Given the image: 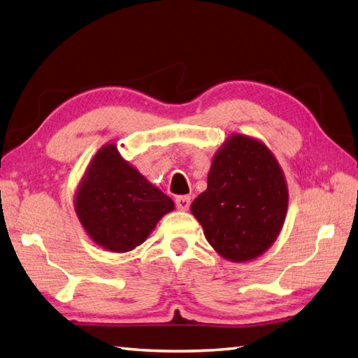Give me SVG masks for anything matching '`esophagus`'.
Wrapping results in <instances>:
<instances>
[{
  "instance_id": "34e87169",
  "label": "esophagus",
  "mask_w": 358,
  "mask_h": 358,
  "mask_svg": "<svg viewBox=\"0 0 358 358\" xmlns=\"http://www.w3.org/2000/svg\"><path fill=\"white\" fill-rule=\"evenodd\" d=\"M175 204L180 210H187L189 206H191V196L189 195H178L175 196Z\"/></svg>"
}]
</instances>
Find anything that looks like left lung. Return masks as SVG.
I'll return each mask as SVG.
<instances>
[{
    "mask_svg": "<svg viewBox=\"0 0 358 358\" xmlns=\"http://www.w3.org/2000/svg\"><path fill=\"white\" fill-rule=\"evenodd\" d=\"M191 208L220 255L237 263L252 260L275 241L285 223V175L263 143L232 135L212 159L208 189Z\"/></svg>",
    "mask_w": 358,
    "mask_h": 358,
    "instance_id": "8db88e82",
    "label": "left lung"
}]
</instances>
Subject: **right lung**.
Instances as JSON below:
<instances>
[{
	"label": "right lung",
	"mask_w": 358,
	"mask_h": 358,
	"mask_svg": "<svg viewBox=\"0 0 358 358\" xmlns=\"http://www.w3.org/2000/svg\"><path fill=\"white\" fill-rule=\"evenodd\" d=\"M173 201L106 144L90 162L75 196L89 237L112 252H127L149 237Z\"/></svg>",
	"instance_id": "add662e5"
}]
</instances>
